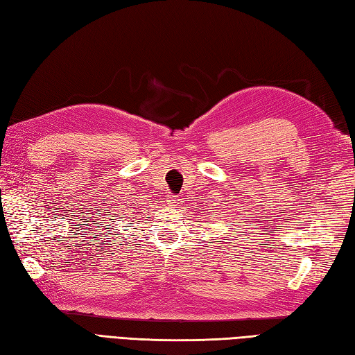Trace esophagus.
Listing matches in <instances>:
<instances>
[{
    "instance_id": "34e87169",
    "label": "esophagus",
    "mask_w": 355,
    "mask_h": 355,
    "mask_svg": "<svg viewBox=\"0 0 355 355\" xmlns=\"http://www.w3.org/2000/svg\"><path fill=\"white\" fill-rule=\"evenodd\" d=\"M167 198H168V202H170L171 206H178V205H179V200H180L179 196H176V194H168Z\"/></svg>"
}]
</instances>
